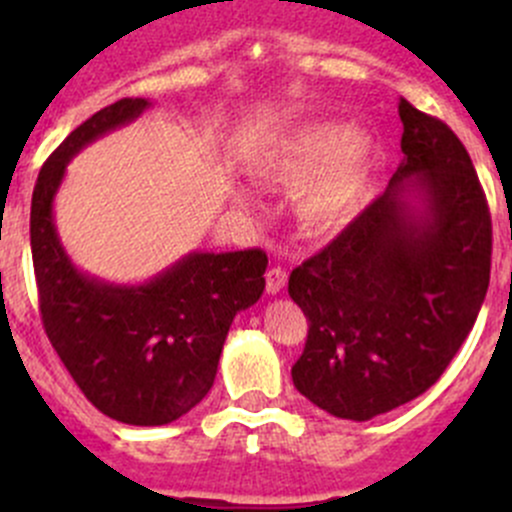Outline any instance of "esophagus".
Masks as SVG:
<instances>
[{
    "mask_svg": "<svg viewBox=\"0 0 512 512\" xmlns=\"http://www.w3.org/2000/svg\"><path fill=\"white\" fill-rule=\"evenodd\" d=\"M267 294H277L282 292V287L287 285V272L282 270V267H272V270H267Z\"/></svg>",
    "mask_w": 512,
    "mask_h": 512,
    "instance_id": "34e87169",
    "label": "esophagus"
}]
</instances>
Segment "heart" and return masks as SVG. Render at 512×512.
Instances as JSON below:
<instances>
[{"label":"heart","instance_id":"obj_1","mask_svg":"<svg viewBox=\"0 0 512 512\" xmlns=\"http://www.w3.org/2000/svg\"><path fill=\"white\" fill-rule=\"evenodd\" d=\"M376 165L369 133L312 123L280 138L257 163L265 180L294 193V215L309 235H329L359 213Z\"/></svg>","mask_w":512,"mask_h":512}]
</instances>
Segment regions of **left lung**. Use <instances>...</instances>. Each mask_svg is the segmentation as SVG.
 Here are the masks:
<instances>
[{
  "label": "left lung",
  "instance_id": "left-lung-1",
  "mask_svg": "<svg viewBox=\"0 0 512 512\" xmlns=\"http://www.w3.org/2000/svg\"><path fill=\"white\" fill-rule=\"evenodd\" d=\"M404 160L319 255L292 270L309 319L292 366L302 396L349 421L389 414L431 389L476 324L490 282V213L456 133L406 98Z\"/></svg>",
  "mask_w": 512,
  "mask_h": 512
}]
</instances>
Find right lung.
Returning a JSON list of instances; mask_svg holds the SVG:
<instances>
[{
    "mask_svg": "<svg viewBox=\"0 0 512 512\" xmlns=\"http://www.w3.org/2000/svg\"><path fill=\"white\" fill-rule=\"evenodd\" d=\"M151 106L121 98L71 131L39 170L29 223L46 337L86 399L128 426H165L205 399L232 319L262 297L267 270L262 250H195L138 285L74 265L54 220L66 165Z\"/></svg>",
    "mask_w": 512,
    "mask_h": 512,
    "instance_id": "right-lung-1",
    "label": "right lung"
}]
</instances>
